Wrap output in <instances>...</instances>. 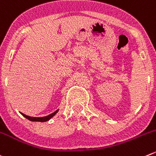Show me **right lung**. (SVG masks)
I'll return each mask as SVG.
<instances>
[{"label": "right lung", "mask_w": 156, "mask_h": 156, "mask_svg": "<svg viewBox=\"0 0 156 156\" xmlns=\"http://www.w3.org/2000/svg\"><path fill=\"white\" fill-rule=\"evenodd\" d=\"M58 111V110H55L54 113H51V114L48 115V116H43V117H32V116H27V115L23 114V113H21V114L23 115V116H24V117H26L27 119H28L29 120H30V121H37V122H46V121H48V120H50L51 118H52V116H55V114L57 113V112Z\"/></svg>", "instance_id": "add662e5"}]
</instances>
